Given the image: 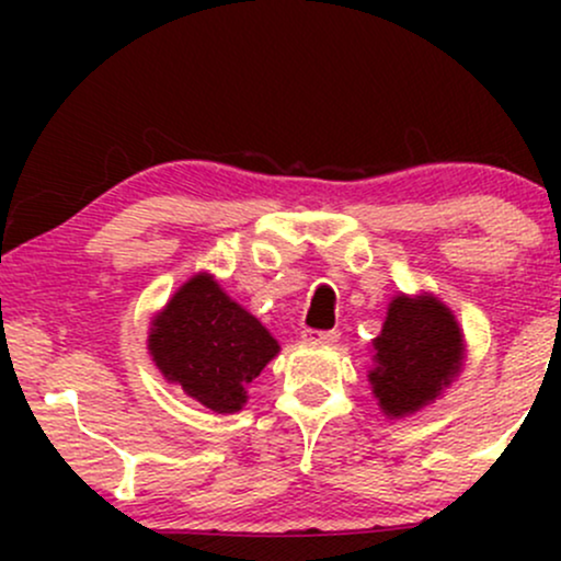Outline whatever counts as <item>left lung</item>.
Listing matches in <instances>:
<instances>
[{"label":"left lung","mask_w":561,"mask_h":561,"mask_svg":"<svg viewBox=\"0 0 561 561\" xmlns=\"http://www.w3.org/2000/svg\"><path fill=\"white\" fill-rule=\"evenodd\" d=\"M152 364L216 414H237L279 343L248 308L231 300L214 274H192L152 317L147 332Z\"/></svg>","instance_id":"8db88e82"}]
</instances>
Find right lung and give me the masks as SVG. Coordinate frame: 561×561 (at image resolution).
<instances>
[{
	"label": "right lung",
	"instance_id": "obj_1",
	"mask_svg": "<svg viewBox=\"0 0 561 561\" xmlns=\"http://www.w3.org/2000/svg\"><path fill=\"white\" fill-rule=\"evenodd\" d=\"M465 332L437 295L398 293L375 337L371 392L392 420L416 414L450 388L465 366Z\"/></svg>",
	"mask_w": 561,
	"mask_h": 561
}]
</instances>
